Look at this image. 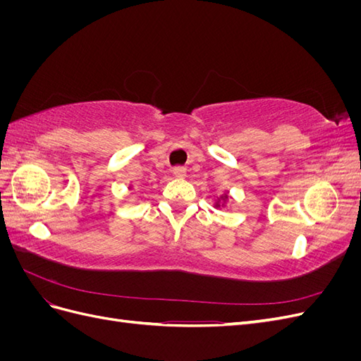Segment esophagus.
Listing matches in <instances>:
<instances>
[{
	"mask_svg": "<svg viewBox=\"0 0 361 361\" xmlns=\"http://www.w3.org/2000/svg\"><path fill=\"white\" fill-rule=\"evenodd\" d=\"M173 176L178 178V179H183L187 176V169L185 167H174L173 169Z\"/></svg>",
	"mask_w": 361,
	"mask_h": 361,
	"instance_id": "esophagus-1",
	"label": "esophagus"
}]
</instances>
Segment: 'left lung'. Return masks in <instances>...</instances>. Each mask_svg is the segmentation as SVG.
Wrapping results in <instances>:
<instances>
[{"label":"left lung","instance_id":"8db88e82","mask_svg":"<svg viewBox=\"0 0 361 361\" xmlns=\"http://www.w3.org/2000/svg\"><path fill=\"white\" fill-rule=\"evenodd\" d=\"M228 202V194H223V195H220V197L216 199V202H215V207H220V206H226V203Z\"/></svg>","mask_w":361,"mask_h":361}]
</instances>
